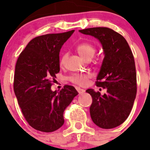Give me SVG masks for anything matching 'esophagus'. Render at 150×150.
<instances>
[{
  "mask_svg": "<svg viewBox=\"0 0 150 150\" xmlns=\"http://www.w3.org/2000/svg\"><path fill=\"white\" fill-rule=\"evenodd\" d=\"M77 91H78V92L79 93V94H82V93H83L85 92V90L82 88H76Z\"/></svg>",
  "mask_w": 150,
  "mask_h": 150,
  "instance_id": "34e87169",
  "label": "esophagus"
}]
</instances>
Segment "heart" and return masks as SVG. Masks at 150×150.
Listing matches in <instances>:
<instances>
[{
  "label": "heart",
  "mask_w": 150,
  "mask_h": 150,
  "mask_svg": "<svg viewBox=\"0 0 150 150\" xmlns=\"http://www.w3.org/2000/svg\"><path fill=\"white\" fill-rule=\"evenodd\" d=\"M78 52L85 59H91L94 56L96 51V48L92 43L89 42H82L79 43L76 47ZM67 54L64 53L60 57L59 64L61 66H64L65 64L67 59ZM91 78L90 73H83V74H73L69 78V81L72 83L78 85L80 86H83L86 85L88 80Z\"/></svg>",
  "instance_id": "obj_1"
}]
</instances>
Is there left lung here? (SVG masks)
I'll list each match as a JSON object with an SVG mask.
<instances>
[{"mask_svg": "<svg viewBox=\"0 0 150 150\" xmlns=\"http://www.w3.org/2000/svg\"><path fill=\"white\" fill-rule=\"evenodd\" d=\"M79 31L97 38L104 54L96 85L107 88V93L102 96L93 89L86 90L92 97L91 117L100 128H115L128 118L137 95L134 55L126 40L112 29L92 28Z\"/></svg>", "mask_w": 150, "mask_h": 150, "instance_id": "obj_1", "label": "left lung"}]
</instances>
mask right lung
Returning a JSON list of instances; mask_svg holds the SVG:
<instances>
[{"instance_id":"add662e5","label":"right lung","mask_w":150,"mask_h":150,"mask_svg":"<svg viewBox=\"0 0 150 150\" xmlns=\"http://www.w3.org/2000/svg\"><path fill=\"white\" fill-rule=\"evenodd\" d=\"M74 32L35 38L16 62L13 91L25 120L38 131L53 132L62 126L64 110L78 94L69 85L59 92L51 89L60 70V49Z\"/></svg>"}]
</instances>
